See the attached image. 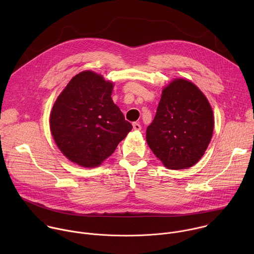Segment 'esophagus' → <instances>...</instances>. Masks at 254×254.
I'll return each mask as SVG.
<instances>
[{
	"mask_svg": "<svg viewBox=\"0 0 254 254\" xmlns=\"http://www.w3.org/2000/svg\"><path fill=\"white\" fill-rule=\"evenodd\" d=\"M132 127H133L134 130H140V128H141V127H140V125L138 123H133L132 124Z\"/></svg>",
	"mask_w": 254,
	"mask_h": 254,
	"instance_id": "1",
	"label": "esophagus"
}]
</instances>
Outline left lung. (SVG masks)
Instances as JSON below:
<instances>
[{
    "label": "left lung",
    "mask_w": 254,
    "mask_h": 254,
    "mask_svg": "<svg viewBox=\"0 0 254 254\" xmlns=\"http://www.w3.org/2000/svg\"><path fill=\"white\" fill-rule=\"evenodd\" d=\"M213 128V112L206 96L191 81L178 78L164 88L146 137L165 167L182 170L203 157Z\"/></svg>",
    "instance_id": "1"
}]
</instances>
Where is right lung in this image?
<instances>
[{
	"instance_id": "add662e5",
	"label": "right lung",
	"mask_w": 254,
	"mask_h": 254,
	"mask_svg": "<svg viewBox=\"0 0 254 254\" xmlns=\"http://www.w3.org/2000/svg\"><path fill=\"white\" fill-rule=\"evenodd\" d=\"M114 83L92 71L72 78L50 114L52 136L63 155L79 166H99L132 126L112 98Z\"/></svg>"
}]
</instances>
